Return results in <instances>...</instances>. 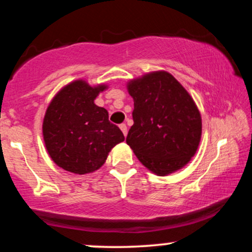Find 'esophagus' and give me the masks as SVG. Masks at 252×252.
Here are the masks:
<instances>
[{"label":"esophagus","instance_id":"obj_1","mask_svg":"<svg viewBox=\"0 0 252 252\" xmlns=\"http://www.w3.org/2000/svg\"><path fill=\"white\" fill-rule=\"evenodd\" d=\"M120 128H121V130H122L123 135L126 136V134H128V126H126V123H122L120 126Z\"/></svg>","mask_w":252,"mask_h":252}]
</instances>
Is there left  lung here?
Segmentation results:
<instances>
[{"mask_svg": "<svg viewBox=\"0 0 252 252\" xmlns=\"http://www.w3.org/2000/svg\"><path fill=\"white\" fill-rule=\"evenodd\" d=\"M134 99L126 143L140 162L164 176L189 162L201 140V115L187 90L169 72L155 71L126 84Z\"/></svg>", "mask_w": 252, "mask_h": 252, "instance_id": "obj_1", "label": "left lung"}]
</instances>
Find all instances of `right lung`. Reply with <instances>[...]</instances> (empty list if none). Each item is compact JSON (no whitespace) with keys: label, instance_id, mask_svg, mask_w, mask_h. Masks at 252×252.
Masks as SVG:
<instances>
[{"label":"right lung","instance_id":"1","mask_svg":"<svg viewBox=\"0 0 252 252\" xmlns=\"http://www.w3.org/2000/svg\"><path fill=\"white\" fill-rule=\"evenodd\" d=\"M106 89V84L92 86L78 79L60 89L51 100L42 136L48 155L60 168L79 175L94 173L124 141L121 129L109 121L106 109L94 104Z\"/></svg>","mask_w":252,"mask_h":252}]
</instances>
